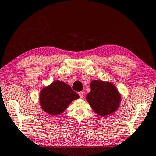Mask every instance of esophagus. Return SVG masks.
<instances>
[{
  "mask_svg": "<svg viewBox=\"0 0 156 156\" xmlns=\"http://www.w3.org/2000/svg\"><path fill=\"white\" fill-rule=\"evenodd\" d=\"M78 94H79V95H80V97L81 98H82L84 93H83V92H82V91H80V92H78Z\"/></svg>",
  "mask_w": 156,
  "mask_h": 156,
  "instance_id": "1",
  "label": "esophagus"
}]
</instances>
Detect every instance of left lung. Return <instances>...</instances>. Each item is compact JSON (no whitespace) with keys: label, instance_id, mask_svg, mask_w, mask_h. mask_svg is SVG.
Segmentation results:
<instances>
[{"label":"left lung","instance_id":"left-lung-1","mask_svg":"<svg viewBox=\"0 0 156 156\" xmlns=\"http://www.w3.org/2000/svg\"><path fill=\"white\" fill-rule=\"evenodd\" d=\"M90 92L86 98L97 114L106 116L118 109L121 97L113 83L94 80L90 82Z\"/></svg>","mask_w":156,"mask_h":156}]
</instances>
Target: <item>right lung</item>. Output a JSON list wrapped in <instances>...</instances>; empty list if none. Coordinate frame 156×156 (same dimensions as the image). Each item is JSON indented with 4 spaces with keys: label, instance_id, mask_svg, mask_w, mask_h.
Returning a JSON list of instances; mask_svg holds the SVG:
<instances>
[{
    "label": "right lung",
    "instance_id": "right-lung-1",
    "mask_svg": "<svg viewBox=\"0 0 156 156\" xmlns=\"http://www.w3.org/2000/svg\"><path fill=\"white\" fill-rule=\"evenodd\" d=\"M79 98V95L72 90L70 86L57 80L42 88L40 103L43 111L56 116L63 113L73 100Z\"/></svg>",
    "mask_w": 156,
    "mask_h": 156
}]
</instances>
